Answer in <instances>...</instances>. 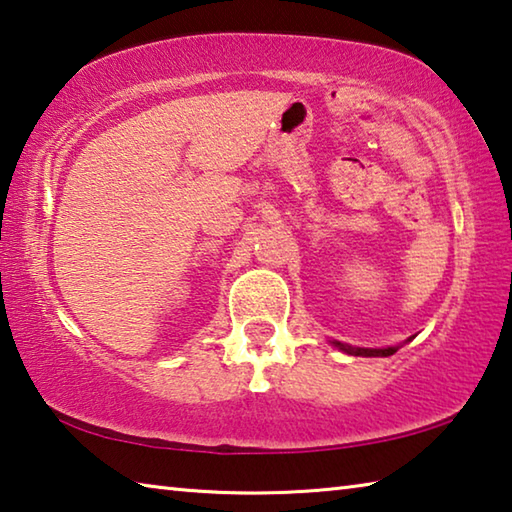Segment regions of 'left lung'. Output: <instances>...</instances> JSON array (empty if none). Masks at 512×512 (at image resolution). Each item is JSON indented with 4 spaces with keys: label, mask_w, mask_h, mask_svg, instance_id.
Returning <instances> with one entry per match:
<instances>
[{
    "label": "left lung",
    "mask_w": 512,
    "mask_h": 512,
    "mask_svg": "<svg viewBox=\"0 0 512 512\" xmlns=\"http://www.w3.org/2000/svg\"><path fill=\"white\" fill-rule=\"evenodd\" d=\"M339 345L341 350H345V352H350V354H363V357H391V354H395L397 352V348H386V350H363V348H350V345H341V343H336Z\"/></svg>",
    "instance_id": "left-lung-1"
}]
</instances>
